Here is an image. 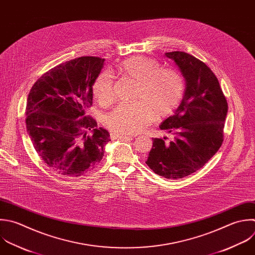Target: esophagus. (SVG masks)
Here are the masks:
<instances>
[{
    "label": "esophagus",
    "instance_id": "obj_1",
    "mask_svg": "<svg viewBox=\"0 0 255 255\" xmlns=\"http://www.w3.org/2000/svg\"><path fill=\"white\" fill-rule=\"evenodd\" d=\"M111 137L112 138H123V139H131L130 135H127V134H117V133H111Z\"/></svg>",
    "mask_w": 255,
    "mask_h": 255
}]
</instances>
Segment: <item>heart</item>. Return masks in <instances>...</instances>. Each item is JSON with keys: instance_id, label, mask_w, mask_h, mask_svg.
Instances as JSON below:
<instances>
[{"instance_id": "obj_1", "label": "heart", "mask_w": 255, "mask_h": 255, "mask_svg": "<svg viewBox=\"0 0 255 255\" xmlns=\"http://www.w3.org/2000/svg\"><path fill=\"white\" fill-rule=\"evenodd\" d=\"M118 72L134 83L131 96L134 102L120 105L106 117L105 125L114 133H137L155 118L169 116L182 101L185 90L182 75L173 68L161 67L156 59L132 56L118 66ZM93 93L102 106L115 101L109 73L103 72L96 78Z\"/></svg>"}]
</instances>
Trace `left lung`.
I'll return each mask as SVG.
<instances>
[{"label": "left lung", "mask_w": 255, "mask_h": 255, "mask_svg": "<svg viewBox=\"0 0 255 255\" xmlns=\"http://www.w3.org/2000/svg\"><path fill=\"white\" fill-rule=\"evenodd\" d=\"M165 56L178 66L185 91L174 115L159 126L172 139L152 138L145 163L154 173L177 179L201 168L217 152L228 107L217 78L203 62L178 51Z\"/></svg>", "instance_id": "8db88e82"}]
</instances>
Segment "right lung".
I'll use <instances>...</instances> for the list:
<instances>
[{
	"label": "right lung",
	"mask_w": 255,
	"mask_h": 255,
	"mask_svg": "<svg viewBox=\"0 0 255 255\" xmlns=\"http://www.w3.org/2000/svg\"><path fill=\"white\" fill-rule=\"evenodd\" d=\"M105 59L81 57L45 73L32 87L26 125L33 145L54 172L81 176L99 165L110 133L87 115Z\"/></svg>",
	"instance_id": "1"
}]
</instances>
